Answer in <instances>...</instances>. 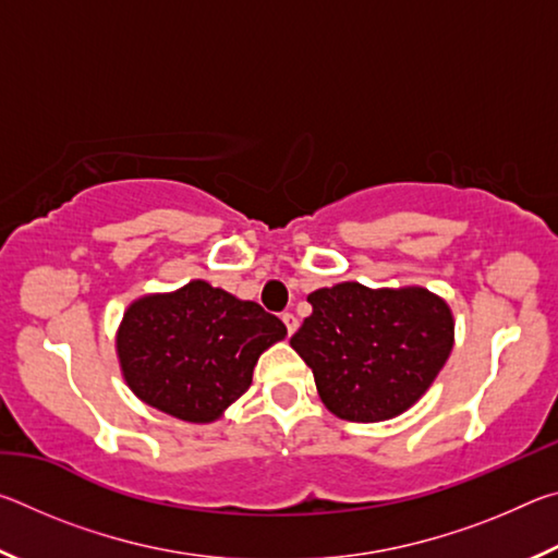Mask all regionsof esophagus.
Segmentation results:
<instances>
[{"label": "esophagus", "instance_id": "esophagus-1", "mask_svg": "<svg viewBox=\"0 0 558 558\" xmlns=\"http://www.w3.org/2000/svg\"><path fill=\"white\" fill-rule=\"evenodd\" d=\"M282 323H286V327H288V335H292L298 329V317L292 313H282Z\"/></svg>", "mask_w": 558, "mask_h": 558}]
</instances>
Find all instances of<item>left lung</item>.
Here are the masks:
<instances>
[{
	"mask_svg": "<svg viewBox=\"0 0 558 558\" xmlns=\"http://www.w3.org/2000/svg\"><path fill=\"white\" fill-rule=\"evenodd\" d=\"M313 315L290 347L339 418L386 421L426 393L452 349V315L423 288L369 290L339 282L307 298Z\"/></svg>",
	"mask_w": 558,
	"mask_h": 558,
	"instance_id": "1",
	"label": "left lung"
}]
</instances>
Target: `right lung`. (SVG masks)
Returning <instances> with one entry per match:
<instances>
[{"label": "right lung", "instance_id": "obj_1", "mask_svg": "<svg viewBox=\"0 0 558 558\" xmlns=\"http://www.w3.org/2000/svg\"><path fill=\"white\" fill-rule=\"evenodd\" d=\"M288 335L258 302L204 280L128 307L118 332L125 381L145 403L189 423H209L248 391L260 352Z\"/></svg>", "mask_w": 558, "mask_h": 558}]
</instances>
